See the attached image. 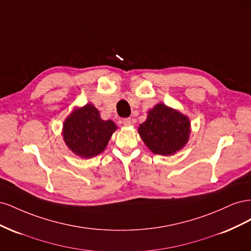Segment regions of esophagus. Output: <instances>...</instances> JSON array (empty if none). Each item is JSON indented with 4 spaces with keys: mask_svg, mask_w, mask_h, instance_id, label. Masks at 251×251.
<instances>
[{
    "mask_svg": "<svg viewBox=\"0 0 251 251\" xmlns=\"http://www.w3.org/2000/svg\"><path fill=\"white\" fill-rule=\"evenodd\" d=\"M123 124L125 126H131L132 125V120H131V118H125L123 120Z\"/></svg>",
    "mask_w": 251,
    "mask_h": 251,
    "instance_id": "obj_1",
    "label": "esophagus"
}]
</instances>
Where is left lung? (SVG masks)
<instances>
[{"instance_id": "8db88e82", "label": "left lung", "mask_w": 251, "mask_h": 251, "mask_svg": "<svg viewBox=\"0 0 251 251\" xmlns=\"http://www.w3.org/2000/svg\"><path fill=\"white\" fill-rule=\"evenodd\" d=\"M138 132L148 148L158 155H173L188 141L191 124L186 116L165 104L158 103L148 118L139 126Z\"/></svg>"}]
</instances>
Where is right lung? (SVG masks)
<instances>
[{"mask_svg":"<svg viewBox=\"0 0 251 251\" xmlns=\"http://www.w3.org/2000/svg\"><path fill=\"white\" fill-rule=\"evenodd\" d=\"M117 128L112 120H102L92 104L75 110L64 124L63 136L74 154L91 158L100 154Z\"/></svg>","mask_w":251,"mask_h":251,"instance_id":"1","label":"right lung"}]
</instances>
